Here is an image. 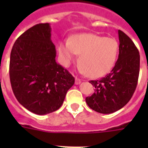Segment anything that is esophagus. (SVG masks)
<instances>
[{
  "label": "esophagus",
  "instance_id": "1",
  "mask_svg": "<svg viewBox=\"0 0 148 148\" xmlns=\"http://www.w3.org/2000/svg\"><path fill=\"white\" fill-rule=\"evenodd\" d=\"M81 83V79H79V78H77V77H76V78H75V84H80Z\"/></svg>",
  "mask_w": 148,
  "mask_h": 148
}]
</instances>
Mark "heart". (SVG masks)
Masks as SVG:
<instances>
[{
	"mask_svg": "<svg viewBox=\"0 0 148 148\" xmlns=\"http://www.w3.org/2000/svg\"><path fill=\"white\" fill-rule=\"evenodd\" d=\"M119 51V44L114 38L93 34L75 35L70 41L59 45L58 53L63 64L68 67L80 55V69L90 77H100L114 67Z\"/></svg>",
	"mask_w": 148,
	"mask_h": 148,
	"instance_id": "b5f03b06",
	"label": "heart"
}]
</instances>
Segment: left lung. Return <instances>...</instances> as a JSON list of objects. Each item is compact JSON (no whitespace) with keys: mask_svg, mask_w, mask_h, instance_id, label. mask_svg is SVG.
Listing matches in <instances>:
<instances>
[{"mask_svg":"<svg viewBox=\"0 0 148 148\" xmlns=\"http://www.w3.org/2000/svg\"><path fill=\"white\" fill-rule=\"evenodd\" d=\"M119 55L110 73L90 83L95 93L86 97L92 110L101 114H111L125 106L133 96L140 71V54L131 38L118 30Z\"/></svg>","mask_w":148,"mask_h":148,"instance_id":"8db88e82","label":"left lung"}]
</instances>
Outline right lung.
Returning <instances> with one entry per match:
<instances>
[{
    "mask_svg": "<svg viewBox=\"0 0 148 148\" xmlns=\"http://www.w3.org/2000/svg\"><path fill=\"white\" fill-rule=\"evenodd\" d=\"M48 23L29 28L14 44L9 74L13 92L22 106L36 114L58 110L74 77L56 62Z\"/></svg>",
    "mask_w": 148,
    "mask_h": 148,
    "instance_id": "add662e5",
    "label": "right lung"
}]
</instances>
